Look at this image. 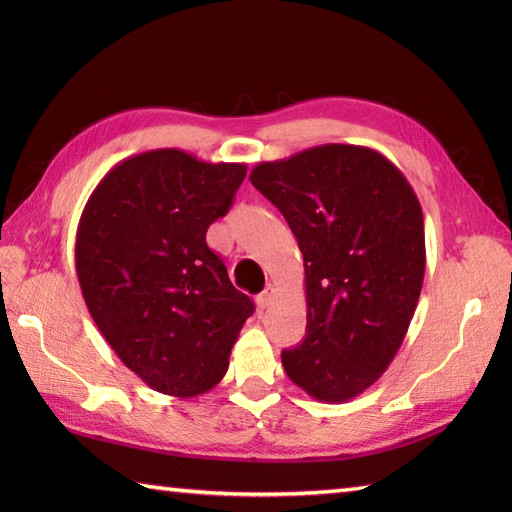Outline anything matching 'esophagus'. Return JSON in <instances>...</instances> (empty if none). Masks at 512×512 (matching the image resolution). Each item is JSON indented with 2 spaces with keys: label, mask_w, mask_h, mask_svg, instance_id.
<instances>
[{
  "label": "esophagus",
  "mask_w": 512,
  "mask_h": 512,
  "mask_svg": "<svg viewBox=\"0 0 512 512\" xmlns=\"http://www.w3.org/2000/svg\"><path fill=\"white\" fill-rule=\"evenodd\" d=\"M275 292H277V288H275L273 284L266 286V290L262 292V295L257 297V306L262 308V310H266V308L270 306V303H273V299H275Z\"/></svg>",
  "instance_id": "obj_1"
}]
</instances>
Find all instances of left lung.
I'll list each match as a JSON object with an SVG mask.
<instances>
[{
	"mask_svg": "<svg viewBox=\"0 0 512 512\" xmlns=\"http://www.w3.org/2000/svg\"><path fill=\"white\" fill-rule=\"evenodd\" d=\"M250 182L286 217L306 266V339L281 365L312 398L352 400L394 361L418 306L416 193L376 149L336 143L259 162Z\"/></svg>",
	"mask_w": 512,
	"mask_h": 512,
	"instance_id": "left-lung-1",
	"label": "left lung"
}]
</instances>
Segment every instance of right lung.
Here are the masks:
<instances>
[{
	"mask_svg": "<svg viewBox=\"0 0 512 512\" xmlns=\"http://www.w3.org/2000/svg\"><path fill=\"white\" fill-rule=\"evenodd\" d=\"M244 176V162L151 149L107 171L81 213L74 262L85 306L125 367L160 394L193 398L220 383L255 312L206 246Z\"/></svg>",
	"mask_w": 512,
	"mask_h": 512,
	"instance_id": "obj_1",
	"label": "right lung"
}]
</instances>
